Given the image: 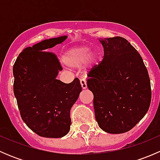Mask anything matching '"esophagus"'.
<instances>
[{
  "label": "esophagus",
  "mask_w": 160,
  "mask_h": 160,
  "mask_svg": "<svg viewBox=\"0 0 160 160\" xmlns=\"http://www.w3.org/2000/svg\"><path fill=\"white\" fill-rule=\"evenodd\" d=\"M80 84H81V87L83 89H86L87 88V80L85 78L80 79Z\"/></svg>",
  "instance_id": "obj_1"
}]
</instances>
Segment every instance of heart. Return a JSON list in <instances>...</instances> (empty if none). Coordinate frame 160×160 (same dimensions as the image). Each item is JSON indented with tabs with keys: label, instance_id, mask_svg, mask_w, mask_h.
<instances>
[{
	"label": "heart",
	"instance_id": "obj_1",
	"mask_svg": "<svg viewBox=\"0 0 160 160\" xmlns=\"http://www.w3.org/2000/svg\"><path fill=\"white\" fill-rule=\"evenodd\" d=\"M90 47L79 46L69 50L65 55L64 60L68 65L72 67H78L82 65L88 59V63L92 66L97 59V55L94 52H90Z\"/></svg>",
	"mask_w": 160,
	"mask_h": 160
}]
</instances>
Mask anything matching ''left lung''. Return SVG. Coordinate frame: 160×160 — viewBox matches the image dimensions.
<instances>
[{"label":"left lung","instance_id":"obj_1","mask_svg":"<svg viewBox=\"0 0 160 160\" xmlns=\"http://www.w3.org/2000/svg\"><path fill=\"white\" fill-rule=\"evenodd\" d=\"M100 42L103 60L90 70L87 81L93 94L95 118L104 132L124 133L149 110V76L142 56L128 40L116 36Z\"/></svg>","mask_w":160,"mask_h":160}]
</instances>
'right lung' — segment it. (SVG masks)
<instances>
[{"instance_id":"add662e5","label":"right lung","mask_w":160,"mask_h":160,"mask_svg":"<svg viewBox=\"0 0 160 160\" xmlns=\"http://www.w3.org/2000/svg\"><path fill=\"white\" fill-rule=\"evenodd\" d=\"M67 38H49L25 48L13 66V88L21 117L42 137L61 138L68 133L70 109L82 90L78 78L70 83L56 79L62 67L54 53L46 52Z\"/></svg>"}]
</instances>
